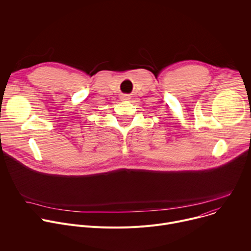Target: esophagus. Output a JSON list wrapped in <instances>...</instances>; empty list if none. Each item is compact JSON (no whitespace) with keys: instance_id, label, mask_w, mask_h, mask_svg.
I'll use <instances>...</instances> for the list:
<instances>
[{"instance_id":"34e87169","label":"esophagus","mask_w":251,"mask_h":251,"mask_svg":"<svg viewBox=\"0 0 251 251\" xmlns=\"http://www.w3.org/2000/svg\"><path fill=\"white\" fill-rule=\"evenodd\" d=\"M129 98H130V97H129V95H126V94H125V95H123V96L121 97V99H122V100H128Z\"/></svg>"}]
</instances>
